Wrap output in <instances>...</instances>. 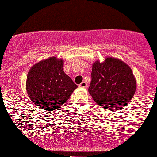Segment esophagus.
I'll list each match as a JSON object with an SVG mask.
<instances>
[{
	"label": "esophagus",
	"instance_id": "1",
	"mask_svg": "<svg viewBox=\"0 0 157 157\" xmlns=\"http://www.w3.org/2000/svg\"><path fill=\"white\" fill-rule=\"evenodd\" d=\"M86 86H87V84H86V83L84 82H82L80 84H79V87L81 88H86Z\"/></svg>",
	"mask_w": 157,
	"mask_h": 157
}]
</instances>
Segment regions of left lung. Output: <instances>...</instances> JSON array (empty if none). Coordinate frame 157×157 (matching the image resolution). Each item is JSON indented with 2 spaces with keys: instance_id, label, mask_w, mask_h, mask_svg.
<instances>
[{
  "instance_id": "1",
  "label": "left lung",
  "mask_w": 157,
  "mask_h": 157,
  "mask_svg": "<svg viewBox=\"0 0 157 157\" xmlns=\"http://www.w3.org/2000/svg\"><path fill=\"white\" fill-rule=\"evenodd\" d=\"M89 92L100 106L120 109L128 103L136 90L132 71L127 64L108 57L103 63L93 64Z\"/></svg>"
}]
</instances>
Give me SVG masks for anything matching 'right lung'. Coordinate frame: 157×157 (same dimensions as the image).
Listing matches in <instances>:
<instances>
[{"label": "right lung", "mask_w": 157, "mask_h": 157, "mask_svg": "<svg viewBox=\"0 0 157 157\" xmlns=\"http://www.w3.org/2000/svg\"><path fill=\"white\" fill-rule=\"evenodd\" d=\"M78 87L63 71V60L50 57L33 65L27 77L30 100L44 110H55L69 99Z\"/></svg>", "instance_id": "1"}]
</instances>
